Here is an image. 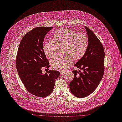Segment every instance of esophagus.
Instances as JSON below:
<instances>
[{
    "label": "esophagus",
    "instance_id": "esophagus-1",
    "mask_svg": "<svg viewBox=\"0 0 122 122\" xmlns=\"http://www.w3.org/2000/svg\"><path fill=\"white\" fill-rule=\"evenodd\" d=\"M65 72V71H60V74H61V75H62V74H64Z\"/></svg>",
    "mask_w": 122,
    "mask_h": 122
}]
</instances>
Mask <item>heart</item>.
<instances>
[{"label": "heart", "instance_id": "b5f03b06", "mask_svg": "<svg viewBox=\"0 0 122 122\" xmlns=\"http://www.w3.org/2000/svg\"><path fill=\"white\" fill-rule=\"evenodd\" d=\"M88 44V38L85 35L63 28L57 30L53 34V40L45 43L43 48L45 55L51 59L54 58L58 49L61 48V53L64 55L52 60L51 64L54 69L63 71L71 66L72 60L77 61L82 58Z\"/></svg>", "mask_w": 122, "mask_h": 122}]
</instances>
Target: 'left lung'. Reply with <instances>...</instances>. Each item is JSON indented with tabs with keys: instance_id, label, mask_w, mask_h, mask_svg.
I'll return each mask as SVG.
<instances>
[{
	"instance_id": "obj_1",
	"label": "left lung",
	"mask_w": 122,
	"mask_h": 122,
	"mask_svg": "<svg viewBox=\"0 0 122 122\" xmlns=\"http://www.w3.org/2000/svg\"><path fill=\"white\" fill-rule=\"evenodd\" d=\"M88 40L84 55L75 65L83 70L72 71L74 78L69 84L71 93L77 98H85L94 91L104 71V51L98 38L85 26Z\"/></svg>"
}]
</instances>
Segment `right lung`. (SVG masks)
<instances>
[{
    "instance_id": "right-lung-1",
    "label": "right lung",
    "mask_w": 122,
    "mask_h": 122,
    "mask_svg": "<svg viewBox=\"0 0 122 122\" xmlns=\"http://www.w3.org/2000/svg\"><path fill=\"white\" fill-rule=\"evenodd\" d=\"M53 27H38L27 33L22 38L18 48L16 65L19 77L30 93L44 98L53 90L60 73L48 71L43 74L41 68H49V62L43 51L46 35Z\"/></svg>"
}]
</instances>
